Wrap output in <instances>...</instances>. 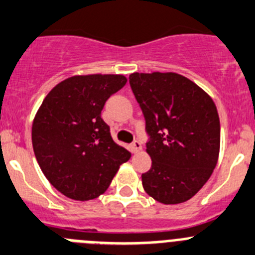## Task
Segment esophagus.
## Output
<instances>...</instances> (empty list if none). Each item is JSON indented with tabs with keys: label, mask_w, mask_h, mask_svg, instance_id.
<instances>
[{
	"label": "esophagus",
	"mask_w": 255,
	"mask_h": 255,
	"mask_svg": "<svg viewBox=\"0 0 255 255\" xmlns=\"http://www.w3.org/2000/svg\"><path fill=\"white\" fill-rule=\"evenodd\" d=\"M141 149H142L141 142L137 141V140H135V141L131 144V150H132V152H134V154H136V152L141 151Z\"/></svg>",
	"instance_id": "1"
}]
</instances>
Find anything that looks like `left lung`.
Here are the masks:
<instances>
[{"label": "left lung", "instance_id": "8db88e82", "mask_svg": "<svg viewBox=\"0 0 255 255\" xmlns=\"http://www.w3.org/2000/svg\"><path fill=\"white\" fill-rule=\"evenodd\" d=\"M151 140L144 190L161 204L193 198L213 174L220 150V121L213 99L176 72H134L129 77Z\"/></svg>", "mask_w": 255, "mask_h": 255}]
</instances>
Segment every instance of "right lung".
<instances>
[{"label": "right lung", "instance_id": "1", "mask_svg": "<svg viewBox=\"0 0 255 255\" xmlns=\"http://www.w3.org/2000/svg\"><path fill=\"white\" fill-rule=\"evenodd\" d=\"M124 75H75L43 99L32 123V146L55 189L86 202L105 193L131 156L113 140L101 119L106 100L126 84Z\"/></svg>", "mask_w": 255, "mask_h": 255}]
</instances>
